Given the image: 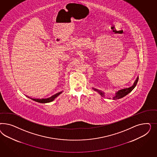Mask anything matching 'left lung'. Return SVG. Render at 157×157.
Listing matches in <instances>:
<instances>
[{"instance_id": "obj_1", "label": "left lung", "mask_w": 157, "mask_h": 157, "mask_svg": "<svg viewBox=\"0 0 157 157\" xmlns=\"http://www.w3.org/2000/svg\"><path fill=\"white\" fill-rule=\"evenodd\" d=\"M138 80H139V78H137L136 79L134 83H133V85L129 87L128 88H125V89H120L119 90L117 91L116 93V95H114V97H113V100H118L120 98H121L124 97H125V95H127L128 94H129L130 92H131L133 89L135 87V86L137 85V83H138ZM94 90L96 91L97 92H98L100 95H101L102 97H104V93H103L102 91L99 90L97 89H94Z\"/></svg>"}]
</instances>
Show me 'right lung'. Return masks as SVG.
<instances>
[{"mask_svg":"<svg viewBox=\"0 0 157 157\" xmlns=\"http://www.w3.org/2000/svg\"><path fill=\"white\" fill-rule=\"evenodd\" d=\"M62 92H59V93H57L56 94L51 96V97H49L47 98H42V99H33L34 101H36L40 103H48V102H52L53 100H55L57 96L59 95H60Z\"/></svg>","mask_w":157,"mask_h":157,"instance_id":"add662e5","label":"right lung"}]
</instances>
